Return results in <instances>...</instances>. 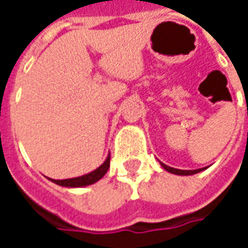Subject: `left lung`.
<instances>
[{"label":"left lung","instance_id":"1","mask_svg":"<svg viewBox=\"0 0 248 248\" xmlns=\"http://www.w3.org/2000/svg\"><path fill=\"white\" fill-rule=\"evenodd\" d=\"M161 163V166L169 172H172V174H177V175H192V174H197V172L202 171L204 169H198V170H178V169H174V167H170V166H166L165 163Z\"/></svg>","mask_w":248,"mask_h":248}]
</instances>
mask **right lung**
<instances>
[{
    "mask_svg": "<svg viewBox=\"0 0 248 248\" xmlns=\"http://www.w3.org/2000/svg\"><path fill=\"white\" fill-rule=\"evenodd\" d=\"M108 167H110V154L106 158V161L103 162L101 166L95 169L94 171L89 172V174H85L82 177L78 178H70V179H62V181H56V179H50L51 182L57 183L60 186L63 187H83V186H89V185H93V183L98 182L101 178L108 172Z\"/></svg>",
    "mask_w": 248,
    "mask_h": 248,
    "instance_id": "1",
    "label": "right lung"
}]
</instances>
